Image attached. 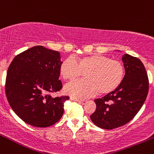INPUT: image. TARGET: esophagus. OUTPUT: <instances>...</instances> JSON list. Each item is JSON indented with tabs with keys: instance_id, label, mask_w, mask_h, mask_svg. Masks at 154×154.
<instances>
[{
	"instance_id": "esophagus-1",
	"label": "esophagus",
	"mask_w": 154,
	"mask_h": 154,
	"mask_svg": "<svg viewBox=\"0 0 154 154\" xmlns=\"http://www.w3.org/2000/svg\"><path fill=\"white\" fill-rule=\"evenodd\" d=\"M70 100H73V101L80 102V103H84V102H85V100H80V99L76 98V97H70Z\"/></svg>"
}]
</instances>
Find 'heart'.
<instances>
[{
    "instance_id": "obj_1",
    "label": "heart",
    "mask_w": 154,
    "mask_h": 154,
    "mask_svg": "<svg viewBox=\"0 0 154 154\" xmlns=\"http://www.w3.org/2000/svg\"><path fill=\"white\" fill-rule=\"evenodd\" d=\"M83 73L85 80L66 85V93L84 98L98 93L101 95L112 93L124 80L125 67L121 61L99 54L67 57L60 66V75L64 80L72 81L81 77Z\"/></svg>"
}]
</instances>
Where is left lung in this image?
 <instances>
[{
	"label": "left lung",
	"instance_id": "8db88e82",
	"mask_svg": "<svg viewBox=\"0 0 154 154\" xmlns=\"http://www.w3.org/2000/svg\"><path fill=\"white\" fill-rule=\"evenodd\" d=\"M124 80L112 93L95 100L97 109L90 116L92 122L103 129L125 125L137 115L146 100L149 80L143 63L137 57L125 54Z\"/></svg>",
	"mask_w": 154,
	"mask_h": 154
}]
</instances>
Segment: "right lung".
<instances>
[{
  "label": "right lung",
  "instance_id": "add662e5",
  "mask_svg": "<svg viewBox=\"0 0 154 154\" xmlns=\"http://www.w3.org/2000/svg\"><path fill=\"white\" fill-rule=\"evenodd\" d=\"M60 53L37 45L17 54L8 67L5 92L14 112L24 122L38 128L55 124L62 117L69 97H51L59 91Z\"/></svg>",
  "mask_w": 154,
  "mask_h": 154
}]
</instances>
